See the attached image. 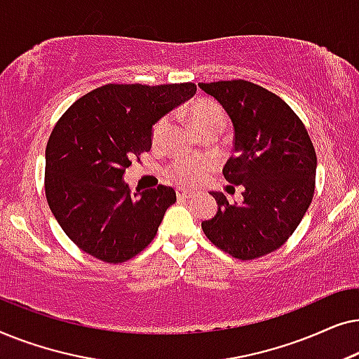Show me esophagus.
<instances>
[{
  "instance_id": "obj_1",
  "label": "esophagus",
  "mask_w": 359,
  "mask_h": 359,
  "mask_svg": "<svg viewBox=\"0 0 359 359\" xmlns=\"http://www.w3.org/2000/svg\"><path fill=\"white\" fill-rule=\"evenodd\" d=\"M176 198H178V201H186L189 198H193V193L188 189H183V188H178L176 189Z\"/></svg>"
}]
</instances>
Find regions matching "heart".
I'll list each match as a JSON object with an SVG mask.
<instances>
[{
    "instance_id": "heart-1",
    "label": "heart",
    "mask_w": 359,
    "mask_h": 359,
    "mask_svg": "<svg viewBox=\"0 0 359 359\" xmlns=\"http://www.w3.org/2000/svg\"><path fill=\"white\" fill-rule=\"evenodd\" d=\"M189 121L196 130L204 132L210 129H222L225 124V112L217 102L210 100H196L189 106ZM170 127V116H161L151 127V142L160 144L163 140ZM214 170V161L208 156H189V158H178L168 166L166 173L176 183L186 188L199 186Z\"/></svg>"
}]
</instances>
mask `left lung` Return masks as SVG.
Here are the masks:
<instances>
[{
	"label": "left lung",
	"instance_id": "left-lung-1",
	"mask_svg": "<svg viewBox=\"0 0 359 359\" xmlns=\"http://www.w3.org/2000/svg\"><path fill=\"white\" fill-rule=\"evenodd\" d=\"M199 88L232 119L233 155L222 173L243 188L242 204L210 193L217 214L201 225L233 258H259L286 243L307 212L316 189V149L296 112L263 86L230 80Z\"/></svg>",
	"mask_w": 359,
	"mask_h": 359
}]
</instances>
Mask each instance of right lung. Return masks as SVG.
I'll return each mask as SVG.
<instances>
[{
    "label": "right lung",
    "instance_id": "right-lung-1",
    "mask_svg": "<svg viewBox=\"0 0 359 359\" xmlns=\"http://www.w3.org/2000/svg\"><path fill=\"white\" fill-rule=\"evenodd\" d=\"M194 93V83H111L80 97L58 119L46 149V196L78 248L122 263L155 238L176 203L175 189L160 184L130 193L122 176L151 149V126Z\"/></svg>",
    "mask_w": 359,
    "mask_h": 359
}]
</instances>
